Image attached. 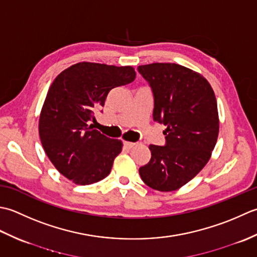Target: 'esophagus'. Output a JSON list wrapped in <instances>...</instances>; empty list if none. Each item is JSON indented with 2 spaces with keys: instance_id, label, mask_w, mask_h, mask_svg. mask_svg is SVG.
I'll use <instances>...</instances> for the list:
<instances>
[{
  "instance_id": "34e87169",
  "label": "esophagus",
  "mask_w": 257,
  "mask_h": 257,
  "mask_svg": "<svg viewBox=\"0 0 257 257\" xmlns=\"http://www.w3.org/2000/svg\"><path fill=\"white\" fill-rule=\"evenodd\" d=\"M123 145H124V148H126V149H132L133 146H135V143L126 142V141H125V142H123Z\"/></svg>"
}]
</instances>
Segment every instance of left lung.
Returning <instances> with one entry per match:
<instances>
[{
    "label": "left lung",
    "mask_w": 257,
    "mask_h": 257,
    "mask_svg": "<svg viewBox=\"0 0 257 257\" xmlns=\"http://www.w3.org/2000/svg\"><path fill=\"white\" fill-rule=\"evenodd\" d=\"M153 93V119L164 124V146L151 144V160L140 167L146 185L161 192L185 185L206 165L218 136L215 94L206 78L175 63L141 65Z\"/></svg>",
    "instance_id": "8db88e82"
}]
</instances>
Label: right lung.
Listing matches in <instances>:
<instances>
[{"mask_svg":"<svg viewBox=\"0 0 257 257\" xmlns=\"http://www.w3.org/2000/svg\"><path fill=\"white\" fill-rule=\"evenodd\" d=\"M131 66L82 62L56 76L49 88L39 123L41 143L55 169L78 185L106 177L122 142L93 128L94 114L108 93L135 80Z\"/></svg>","mask_w":257,"mask_h":257,"instance_id":"1","label":"right lung"}]
</instances>
